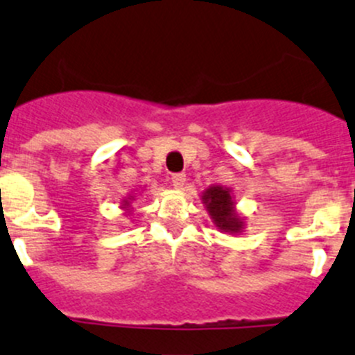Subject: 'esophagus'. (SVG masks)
Returning a JSON list of instances; mask_svg holds the SVG:
<instances>
[{"mask_svg": "<svg viewBox=\"0 0 355 355\" xmlns=\"http://www.w3.org/2000/svg\"><path fill=\"white\" fill-rule=\"evenodd\" d=\"M171 181L174 188H183L184 181H187V175H184L183 172H175V174H171Z\"/></svg>", "mask_w": 355, "mask_h": 355, "instance_id": "obj_1", "label": "esophagus"}]
</instances>
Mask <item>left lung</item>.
<instances>
[{"label": "left lung", "mask_w": 355, "mask_h": 355, "mask_svg": "<svg viewBox=\"0 0 355 355\" xmlns=\"http://www.w3.org/2000/svg\"><path fill=\"white\" fill-rule=\"evenodd\" d=\"M202 202L207 207L212 223L218 226L219 230L230 232V234H237V232L242 230L244 223L235 214L234 200H232V195L228 188L211 187L209 190H205Z\"/></svg>", "instance_id": "left-lung-1"}]
</instances>
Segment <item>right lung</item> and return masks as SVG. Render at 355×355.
Masks as SVG:
<instances>
[{"mask_svg": "<svg viewBox=\"0 0 355 355\" xmlns=\"http://www.w3.org/2000/svg\"><path fill=\"white\" fill-rule=\"evenodd\" d=\"M123 205H129V200H125V204Z\"/></svg>", "mask_w": 355, "mask_h": 355, "instance_id": "right-lung-1", "label": "right lung"}]
</instances>
